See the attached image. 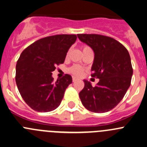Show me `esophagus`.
<instances>
[{
	"label": "esophagus",
	"instance_id": "obj_1",
	"mask_svg": "<svg viewBox=\"0 0 147 147\" xmlns=\"http://www.w3.org/2000/svg\"><path fill=\"white\" fill-rule=\"evenodd\" d=\"M78 78H75V77H73V78H72V82H76V81H78Z\"/></svg>",
	"mask_w": 147,
	"mask_h": 147
}]
</instances>
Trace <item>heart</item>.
Here are the masks:
<instances>
[{
	"label": "heart",
	"instance_id": "1",
	"mask_svg": "<svg viewBox=\"0 0 147 147\" xmlns=\"http://www.w3.org/2000/svg\"><path fill=\"white\" fill-rule=\"evenodd\" d=\"M88 48H90V47L87 45L82 46L83 51H84V50H87V49ZM68 55H69V51L67 52V53L66 55L67 57H68ZM68 71H69L71 74H72L73 75H75V76H78V77L82 76L83 72H84V69H83L81 67L78 66V65H73V66L71 67L68 69Z\"/></svg>",
	"mask_w": 147,
	"mask_h": 147
}]
</instances>
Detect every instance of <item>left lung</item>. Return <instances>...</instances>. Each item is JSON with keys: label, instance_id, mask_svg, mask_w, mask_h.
<instances>
[{"label": "left lung", "instance_id": "1", "mask_svg": "<svg viewBox=\"0 0 147 147\" xmlns=\"http://www.w3.org/2000/svg\"><path fill=\"white\" fill-rule=\"evenodd\" d=\"M94 53L92 77L100 79L95 87L84 80L79 93L83 106L92 112H109L121 102L131 84L133 69L125 47L114 38L98 34H78Z\"/></svg>", "mask_w": 147, "mask_h": 147}]
</instances>
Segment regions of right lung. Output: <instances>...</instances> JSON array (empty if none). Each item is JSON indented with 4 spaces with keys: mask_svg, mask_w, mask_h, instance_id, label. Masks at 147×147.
<instances>
[{
    "mask_svg": "<svg viewBox=\"0 0 147 147\" xmlns=\"http://www.w3.org/2000/svg\"><path fill=\"white\" fill-rule=\"evenodd\" d=\"M76 35H56L41 38L26 47L17 61L16 82L20 95L33 110L53 111L58 107L65 90L72 82L65 75L53 82L52 72L63 64Z\"/></svg>",
    "mask_w": 147,
    "mask_h": 147,
    "instance_id": "right-lung-1",
    "label": "right lung"
}]
</instances>
